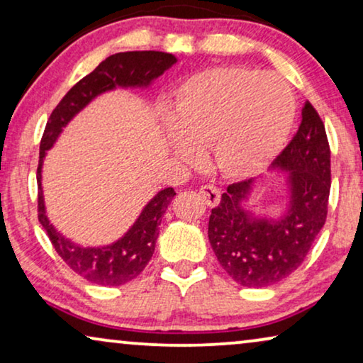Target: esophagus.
<instances>
[{
    "mask_svg": "<svg viewBox=\"0 0 363 363\" xmlns=\"http://www.w3.org/2000/svg\"><path fill=\"white\" fill-rule=\"evenodd\" d=\"M200 196L203 198V201L206 203L208 206H218L220 205V201H221V193H220V190H218L216 186H213V185H205V186H201V190H200Z\"/></svg>",
    "mask_w": 363,
    "mask_h": 363,
    "instance_id": "34e87169",
    "label": "esophagus"
}]
</instances>
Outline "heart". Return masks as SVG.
<instances>
[{
  "label": "heart",
  "instance_id": "obj_1",
  "mask_svg": "<svg viewBox=\"0 0 363 363\" xmlns=\"http://www.w3.org/2000/svg\"><path fill=\"white\" fill-rule=\"evenodd\" d=\"M294 117L296 99L284 79L246 67H213L178 87L167 145L188 163L211 147L218 170L242 180L279 155Z\"/></svg>",
  "mask_w": 363,
  "mask_h": 363
}]
</instances>
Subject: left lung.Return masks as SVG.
I'll return each mask as SVG.
<instances>
[{
  "label": "left lung",
  "instance_id": "8db88e82",
  "mask_svg": "<svg viewBox=\"0 0 363 363\" xmlns=\"http://www.w3.org/2000/svg\"><path fill=\"white\" fill-rule=\"evenodd\" d=\"M271 170L286 178L279 216L256 213L247 205L259 185L251 178L228 186L208 223V240L218 261L245 287H267L291 276L325 223L330 150L324 123L309 102L302 107L299 130Z\"/></svg>",
  "mask_w": 363,
  "mask_h": 363
}]
</instances>
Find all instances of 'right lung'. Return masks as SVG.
<instances>
[{"label":"right lung","mask_w":363,"mask_h":363,"mask_svg":"<svg viewBox=\"0 0 363 363\" xmlns=\"http://www.w3.org/2000/svg\"><path fill=\"white\" fill-rule=\"evenodd\" d=\"M173 54L160 51H128L108 56L81 79L54 108L44 128L39 147L38 165V218L54 250L64 262L84 279L97 286H122L135 279L152 259L158 238V226L168 205L177 195L173 188H163L142 208L135 223L111 245L81 246L67 240L51 225L46 215L43 193V165L48 150H51L69 122L84 111L94 99L116 89H147L153 81L175 66Z\"/></svg>","instance_id":"add662e5"}]
</instances>
